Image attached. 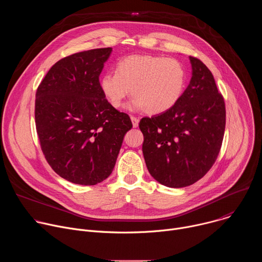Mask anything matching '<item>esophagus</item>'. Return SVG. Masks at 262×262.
<instances>
[{
  "instance_id": "obj_1",
  "label": "esophagus",
  "mask_w": 262,
  "mask_h": 262,
  "mask_svg": "<svg viewBox=\"0 0 262 262\" xmlns=\"http://www.w3.org/2000/svg\"><path fill=\"white\" fill-rule=\"evenodd\" d=\"M130 120H132V122H133V126H134V127H138V125H139V119L136 118V117H134V116H130Z\"/></svg>"
}]
</instances>
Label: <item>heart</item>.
Wrapping results in <instances>:
<instances>
[{"mask_svg":"<svg viewBox=\"0 0 262 262\" xmlns=\"http://www.w3.org/2000/svg\"><path fill=\"white\" fill-rule=\"evenodd\" d=\"M185 85L183 65L174 58L152 55H133L117 63L116 72H105L100 89L111 105L119 107L124 98L134 95L130 110H145L161 114L180 99Z\"/></svg>","mask_w":262,"mask_h":262,"instance_id":"obj_1","label":"heart"}]
</instances>
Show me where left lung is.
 <instances>
[{
	"label": "left lung",
	"instance_id": "1",
	"mask_svg": "<svg viewBox=\"0 0 262 262\" xmlns=\"http://www.w3.org/2000/svg\"><path fill=\"white\" fill-rule=\"evenodd\" d=\"M190 62L192 78L177 103L139 124L147 169L169 188L201 179L214 164L225 132V102L212 73L199 59Z\"/></svg>",
	"mask_w": 262,
	"mask_h": 262
}]
</instances>
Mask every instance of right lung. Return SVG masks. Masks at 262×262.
<instances>
[{
    "mask_svg": "<svg viewBox=\"0 0 262 262\" xmlns=\"http://www.w3.org/2000/svg\"><path fill=\"white\" fill-rule=\"evenodd\" d=\"M112 48L73 54L52 66L36 92L35 122L42 152L62 178L94 185L113 171L127 114L105 99L99 76Z\"/></svg>",
    "mask_w": 262,
    "mask_h": 262,
    "instance_id": "1",
    "label": "right lung"
}]
</instances>
